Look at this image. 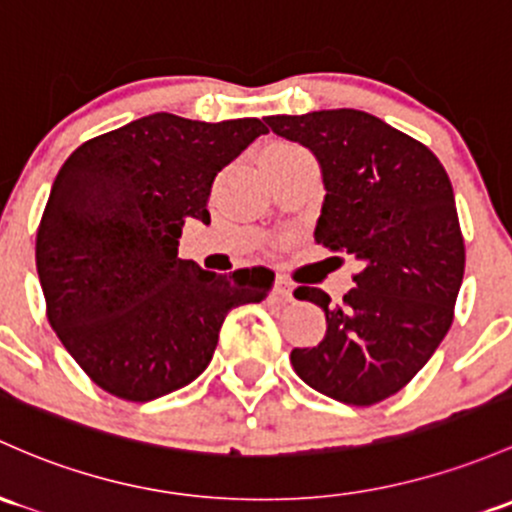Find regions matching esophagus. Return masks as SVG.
<instances>
[{
	"label": "esophagus",
	"instance_id": "obj_1",
	"mask_svg": "<svg viewBox=\"0 0 512 512\" xmlns=\"http://www.w3.org/2000/svg\"><path fill=\"white\" fill-rule=\"evenodd\" d=\"M274 294H277L279 301H294V284L287 282L284 277H277V282H274Z\"/></svg>",
	"mask_w": 512,
	"mask_h": 512
}]
</instances>
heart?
<instances>
[{
	"instance_id": "heart-1",
	"label": "heart",
	"mask_w": 512,
	"mask_h": 512,
	"mask_svg": "<svg viewBox=\"0 0 512 512\" xmlns=\"http://www.w3.org/2000/svg\"><path fill=\"white\" fill-rule=\"evenodd\" d=\"M274 149H292V147H274Z\"/></svg>"
}]
</instances>
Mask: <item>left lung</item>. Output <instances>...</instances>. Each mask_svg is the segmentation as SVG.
Masks as SVG:
<instances>
[{
    "label": "left lung",
    "instance_id": "1",
    "mask_svg": "<svg viewBox=\"0 0 512 512\" xmlns=\"http://www.w3.org/2000/svg\"><path fill=\"white\" fill-rule=\"evenodd\" d=\"M267 125L319 161L316 242L360 265L338 306L316 287L294 292L324 309L326 336L294 348L292 365L321 395L375 405L410 383L454 321L466 265L454 188L422 142L368 112L272 115Z\"/></svg>",
    "mask_w": 512,
    "mask_h": 512
}]
</instances>
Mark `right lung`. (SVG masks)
I'll use <instances>...</instances> for the list:
<instances>
[{
    "instance_id": "1",
    "label": "right lung",
    "mask_w": 512,
    "mask_h": 512,
    "mask_svg": "<svg viewBox=\"0 0 512 512\" xmlns=\"http://www.w3.org/2000/svg\"><path fill=\"white\" fill-rule=\"evenodd\" d=\"M267 127L154 112L80 144L53 181L36 270L56 336L95 385L149 402L211 363L230 309L262 301L274 272L230 274L181 260L188 218L211 223L223 166Z\"/></svg>"
}]
</instances>
